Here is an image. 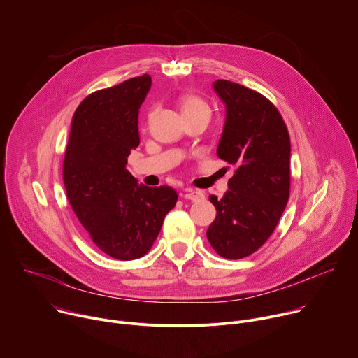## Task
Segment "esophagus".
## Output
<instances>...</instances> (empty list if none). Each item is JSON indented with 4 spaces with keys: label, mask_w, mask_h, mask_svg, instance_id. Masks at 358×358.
Instances as JSON below:
<instances>
[{
    "label": "esophagus",
    "mask_w": 358,
    "mask_h": 358,
    "mask_svg": "<svg viewBox=\"0 0 358 358\" xmlns=\"http://www.w3.org/2000/svg\"><path fill=\"white\" fill-rule=\"evenodd\" d=\"M182 198L189 199V201H201L203 198V192L199 189H194V188H187L182 192Z\"/></svg>",
    "instance_id": "esophagus-1"
}]
</instances>
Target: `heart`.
Segmentation results:
<instances>
[{
  "label": "heart",
  "instance_id": "obj_1",
  "mask_svg": "<svg viewBox=\"0 0 358 358\" xmlns=\"http://www.w3.org/2000/svg\"><path fill=\"white\" fill-rule=\"evenodd\" d=\"M178 108L182 117L196 113H210V106L207 105V101L192 93H185L178 97Z\"/></svg>",
  "mask_w": 358,
  "mask_h": 358
}]
</instances>
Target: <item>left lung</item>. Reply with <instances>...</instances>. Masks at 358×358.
I'll return each instance as SVG.
<instances>
[{"instance_id":"8db88e82","label":"left lung","mask_w":358,"mask_h":358,"mask_svg":"<svg viewBox=\"0 0 358 358\" xmlns=\"http://www.w3.org/2000/svg\"><path fill=\"white\" fill-rule=\"evenodd\" d=\"M225 105L217 155L235 166L222 198L210 195L217 217L207 231L215 252L242 259L275 231L289 199L290 138L278 109L261 93L218 79L213 85Z\"/></svg>"}]
</instances>
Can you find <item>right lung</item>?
<instances>
[{
    "label": "right lung",
    "instance_id": "obj_1",
    "mask_svg": "<svg viewBox=\"0 0 358 358\" xmlns=\"http://www.w3.org/2000/svg\"><path fill=\"white\" fill-rule=\"evenodd\" d=\"M150 87L144 73L83 99L64 160L72 210L96 246L119 261L150 250L178 198L171 187L138 184L126 169L140 144L138 109Z\"/></svg>",
    "mask_w": 358,
    "mask_h": 358
}]
</instances>
